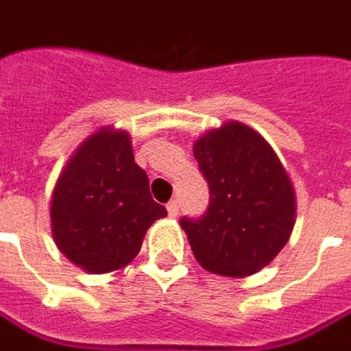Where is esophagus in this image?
<instances>
[{
	"mask_svg": "<svg viewBox=\"0 0 351 351\" xmlns=\"http://www.w3.org/2000/svg\"><path fill=\"white\" fill-rule=\"evenodd\" d=\"M167 213H169L171 217H176V215L180 213V204H178L176 199H171V202L167 204Z\"/></svg>",
	"mask_w": 351,
	"mask_h": 351,
	"instance_id": "34e87169",
	"label": "esophagus"
}]
</instances>
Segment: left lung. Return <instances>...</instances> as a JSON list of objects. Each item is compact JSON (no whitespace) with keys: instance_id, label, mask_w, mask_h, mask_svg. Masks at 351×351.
Listing matches in <instances>:
<instances>
[{"instance_id":"1","label":"left lung","mask_w":351,"mask_h":351,"mask_svg":"<svg viewBox=\"0 0 351 351\" xmlns=\"http://www.w3.org/2000/svg\"><path fill=\"white\" fill-rule=\"evenodd\" d=\"M193 158L210 186L206 215L180 219L195 260L228 278L260 271L288 243L295 223L288 171L271 145L239 121L204 134Z\"/></svg>"}]
</instances>
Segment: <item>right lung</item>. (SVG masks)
Returning a JSON list of instances; mask_svg holds the SVG:
<instances>
[{
  "label": "right lung",
  "mask_w": 351,
  "mask_h": 351,
  "mask_svg": "<svg viewBox=\"0 0 351 351\" xmlns=\"http://www.w3.org/2000/svg\"><path fill=\"white\" fill-rule=\"evenodd\" d=\"M49 215L63 256L89 274H108L138 256L145 232L167 210L152 199L130 134L101 128L65 163Z\"/></svg>",
  "instance_id": "add662e5"
}]
</instances>
